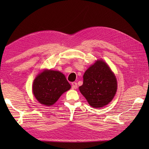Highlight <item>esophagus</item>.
I'll use <instances>...</instances> for the list:
<instances>
[{
	"label": "esophagus",
	"mask_w": 149,
	"mask_h": 149,
	"mask_svg": "<svg viewBox=\"0 0 149 149\" xmlns=\"http://www.w3.org/2000/svg\"><path fill=\"white\" fill-rule=\"evenodd\" d=\"M72 89H77V84L76 82H73V83H72Z\"/></svg>",
	"instance_id": "34e87169"
}]
</instances>
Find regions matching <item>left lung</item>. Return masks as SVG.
<instances>
[{
  "mask_svg": "<svg viewBox=\"0 0 149 149\" xmlns=\"http://www.w3.org/2000/svg\"><path fill=\"white\" fill-rule=\"evenodd\" d=\"M116 90L115 75L102 60H98L85 72L83 84L79 87L81 93L93 107H101L108 104Z\"/></svg>",
  "mask_w": 149,
  "mask_h": 149,
  "instance_id": "1",
  "label": "left lung"
}]
</instances>
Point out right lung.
I'll list each match as a JSON object with an SVG mask.
<instances>
[{"mask_svg":"<svg viewBox=\"0 0 149 149\" xmlns=\"http://www.w3.org/2000/svg\"><path fill=\"white\" fill-rule=\"evenodd\" d=\"M70 88L64 74L49 70H44L36 77L33 82V91L38 102L50 106Z\"/></svg>","mask_w":149,"mask_h":149,"instance_id":"1","label":"right lung"}]
</instances>
